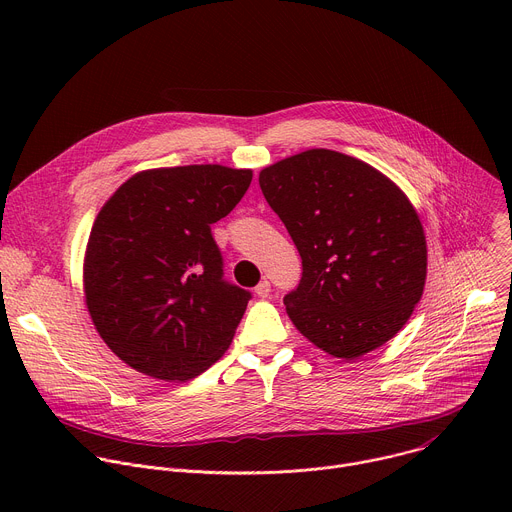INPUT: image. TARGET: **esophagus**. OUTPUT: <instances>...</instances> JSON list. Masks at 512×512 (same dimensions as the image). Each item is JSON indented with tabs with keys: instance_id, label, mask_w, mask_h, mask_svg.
Here are the masks:
<instances>
[{
	"instance_id": "1",
	"label": "esophagus",
	"mask_w": 512,
	"mask_h": 512,
	"mask_svg": "<svg viewBox=\"0 0 512 512\" xmlns=\"http://www.w3.org/2000/svg\"><path fill=\"white\" fill-rule=\"evenodd\" d=\"M255 294H257L259 298H267V296L271 294V283H269L267 279H263V281L255 287Z\"/></svg>"
}]
</instances>
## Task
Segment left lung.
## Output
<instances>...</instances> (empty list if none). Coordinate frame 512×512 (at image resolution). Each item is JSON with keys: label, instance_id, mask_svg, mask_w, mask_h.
I'll list each match as a JSON object with an SVG mask.
<instances>
[{"label": "left lung", "instance_id": "8db88e82", "mask_svg": "<svg viewBox=\"0 0 512 512\" xmlns=\"http://www.w3.org/2000/svg\"><path fill=\"white\" fill-rule=\"evenodd\" d=\"M265 200L302 257L283 298L320 350L356 360L389 342L423 296L427 243L407 194L358 158L316 148L259 172Z\"/></svg>", "mask_w": 512, "mask_h": 512}]
</instances>
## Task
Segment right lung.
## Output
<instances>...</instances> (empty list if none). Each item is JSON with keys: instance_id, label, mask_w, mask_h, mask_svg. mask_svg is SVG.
Masks as SVG:
<instances>
[{"instance_id": "obj_1", "label": "right lung", "mask_w": 512, "mask_h": 512, "mask_svg": "<svg viewBox=\"0 0 512 512\" xmlns=\"http://www.w3.org/2000/svg\"><path fill=\"white\" fill-rule=\"evenodd\" d=\"M251 180L253 170L221 164L143 170L99 210L85 304L103 342L137 373L188 381L231 346L251 294L223 279L210 225Z\"/></svg>"}]
</instances>
